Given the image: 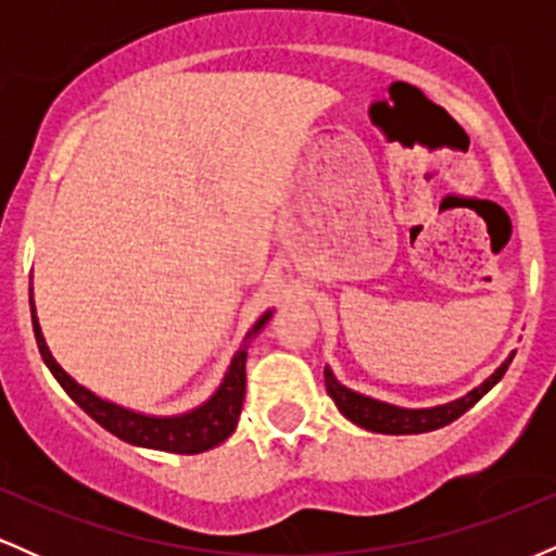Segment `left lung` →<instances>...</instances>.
I'll list each match as a JSON object with an SVG mask.
<instances>
[{
    "mask_svg": "<svg viewBox=\"0 0 556 556\" xmlns=\"http://www.w3.org/2000/svg\"><path fill=\"white\" fill-rule=\"evenodd\" d=\"M513 358L515 353H509V358L504 361L502 366L496 368L486 381H483V384L470 389L465 397L444 402V405H433V407H400V405H392V402L374 400L368 397V394H361L355 392V389L340 384L329 366L324 368V381H327L329 397L334 400L337 407H340L342 416L353 420V424L361 426V429L374 431V433H426L433 429H442V426L460 418L465 410H470V407H473L476 402L502 379Z\"/></svg>",
    "mask_w": 556,
    "mask_h": 556,
    "instance_id": "8db88e82",
    "label": "left lung"
}]
</instances>
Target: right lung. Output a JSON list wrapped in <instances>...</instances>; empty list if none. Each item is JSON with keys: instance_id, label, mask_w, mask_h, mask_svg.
<instances>
[{"instance_id": "obj_1", "label": "right lung", "mask_w": 556, "mask_h": 556, "mask_svg": "<svg viewBox=\"0 0 556 556\" xmlns=\"http://www.w3.org/2000/svg\"><path fill=\"white\" fill-rule=\"evenodd\" d=\"M274 311H266L264 316L253 324V329L245 334V342L240 344L238 353L229 361L225 379L216 387V392L203 405L193 407V410L180 413V416H146V413L130 410V407L117 405L99 394L91 392L88 387L78 384L60 363L54 361L52 350H49L47 340H43L41 324H38L36 305H34V285H30V318H34V334L38 353H41L43 363L52 371V376L60 381V387L73 397L75 405L91 416L96 424L104 426L106 431L123 439L127 444L146 446V450H162L175 452V455H198L212 446L222 444L229 433L238 426L242 400H245V358H248V340L256 337L261 329L269 324Z\"/></svg>"}]
</instances>
